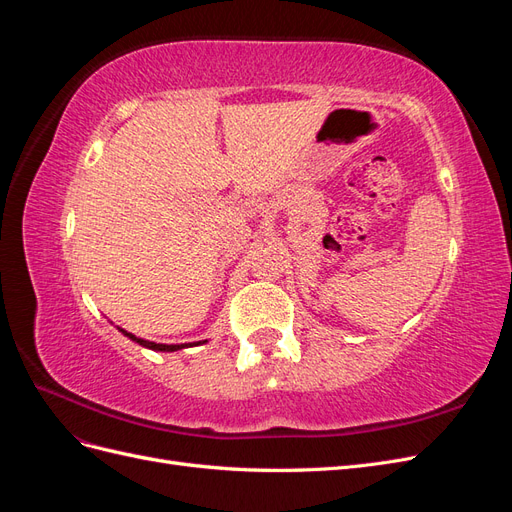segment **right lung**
Instances as JSON below:
<instances>
[{
  "mask_svg": "<svg viewBox=\"0 0 512 512\" xmlns=\"http://www.w3.org/2000/svg\"><path fill=\"white\" fill-rule=\"evenodd\" d=\"M123 335L126 337H130L132 342H136L138 346H143V348H149V350H158V352H175V350H181V348H185L188 344H156V342H147V339H141V337H136V335H132V333H128V331H123V329H119ZM205 344V342H203ZM190 346H200V342H194V344H190Z\"/></svg>",
  "mask_w": 512,
  "mask_h": 512,
  "instance_id": "right-lung-1",
  "label": "right lung"
}]
</instances>
